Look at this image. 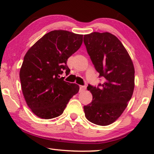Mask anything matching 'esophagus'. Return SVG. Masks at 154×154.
Masks as SVG:
<instances>
[{
	"instance_id": "obj_1",
	"label": "esophagus",
	"mask_w": 154,
	"mask_h": 154,
	"mask_svg": "<svg viewBox=\"0 0 154 154\" xmlns=\"http://www.w3.org/2000/svg\"><path fill=\"white\" fill-rule=\"evenodd\" d=\"M86 86H79V91H83L84 90H86Z\"/></svg>"
}]
</instances>
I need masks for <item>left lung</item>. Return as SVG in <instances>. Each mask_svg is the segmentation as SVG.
<instances>
[{
  "label": "left lung",
  "mask_w": 154,
  "mask_h": 154,
  "mask_svg": "<svg viewBox=\"0 0 154 154\" xmlns=\"http://www.w3.org/2000/svg\"><path fill=\"white\" fill-rule=\"evenodd\" d=\"M84 43L99 77L104 78L102 84L87 87L93 100L84 106L85 116L95 125H109L121 116L132 97L134 64L121 41L111 33L86 34Z\"/></svg>",
  "instance_id": "8db88e82"
}]
</instances>
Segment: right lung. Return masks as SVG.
<instances>
[{
  "mask_svg": "<svg viewBox=\"0 0 154 154\" xmlns=\"http://www.w3.org/2000/svg\"><path fill=\"white\" fill-rule=\"evenodd\" d=\"M83 35L53 30L34 43L24 57L20 80L25 100L32 111L42 119L61 116L79 87L61 77L70 70L68 59L81 46Z\"/></svg>",
  "mask_w": 154,
  "mask_h": 154,
  "instance_id": "right-lung-1",
  "label": "right lung"
}]
</instances>
